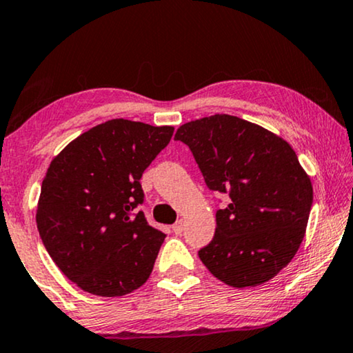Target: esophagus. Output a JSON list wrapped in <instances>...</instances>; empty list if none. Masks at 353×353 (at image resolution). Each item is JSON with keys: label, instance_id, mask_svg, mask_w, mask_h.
Here are the masks:
<instances>
[{"label": "esophagus", "instance_id": "1", "mask_svg": "<svg viewBox=\"0 0 353 353\" xmlns=\"http://www.w3.org/2000/svg\"><path fill=\"white\" fill-rule=\"evenodd\" d=\"M172 231L175 234H181V231H183V223H181V221H176V223L172 226Z\"/></svg>", "mask_w": 353, "mask_h": 353}]
</instances>
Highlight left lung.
I'll return each mask as SVG.
<instances>
[{
    "mask_svg": "<svg viewBox=\"0 0 353 353\" xmlns=\"http://www.w3.org/2000/svg\"><path fill=\"white\" fill-rule=\"evenodd\" d=\"M175 138L190 146L207 186L230 194L214 239L199 250L202 263L231 288L270 281L301 248L313 202L291 144L228 114L181 125Z\"/></svg>",
    "mask_w": 353,
    "mask_h": 353,
    "instance_id": "obj_1",
    "label": "left lung"
}]
</instances>
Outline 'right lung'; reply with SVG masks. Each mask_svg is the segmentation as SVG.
I'll use <instances>...</instances> for the list:
<instances>
[{
    "label": "right lung",
    "mask_w": 353,
    "mask_h": 353,
    "mask_svg": "<svg viewBox=\"0 0 353 353\" xmlns=\"http://www.w3.org/2000/svg\"><path fill=\"white\" fill-rule=\"evenodd\" d=\"M173 127L112 119L70 141L48 167L37 226L62 273L85 292L120 297L143 286L165 234L148 225L139 185Z\"/></svg>",
    "instance_id": "right-lung-1"
}]
</instances>
